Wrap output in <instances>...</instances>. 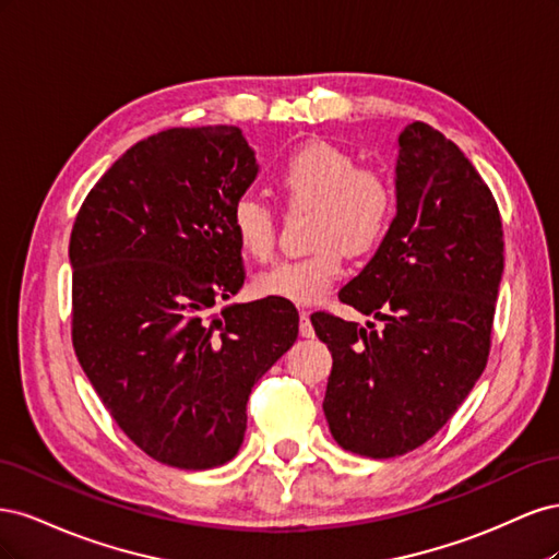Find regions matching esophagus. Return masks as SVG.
Returning a JSON list of instances; mask_svg holds the SVG:
<instances>
[{
    "mask_svg": "<svg viewBox=\"0 0 559 559\" xmlns=\"http://www.w3.org/2000/svg\"><path fill=\"white\" fill-rule=\"evenodd\" d=\"M298 317H300V324H298L300 335H302V337H312V335H314V329H312V321H310V312L300 310Z\"/></svg>",
    "mask_w": 559,
    "mask_h": 559,
    "instance_id": "34e87169",
    "label": "esophagus"
}]
</instances>
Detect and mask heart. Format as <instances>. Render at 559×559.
I'll use <instances>...</instances> for the list:
<instances>
[{
  "label": "heart",
  "instance_id": "obj_1",
  "mask_svg": "<svg viewBox=\"0 0 559 559\" xmlns=\"http://www.w3.org/2000/svg\"><path fill=\"white\" fill-rule=\"evenodd\" d=\"M275 189L292 210H310V247L300 259L273 265L257 277V292L312 306L345 273V251H373L396 212L394 181L380 167L359 165L349 151L310 142L275 173ZM230 228L245 257L267 263L277 247V218L257 195H240L230 207Z\"/></svg>",
  "mask_w": 559,
  "mask_h": 559
}]
</instances>
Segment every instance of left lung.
I'll return each instance as SVG.
<instances>
[{"instance_id": "8db88e82", "label": "left lung", "mask_w": 559, "mask_h": 559, "mask_svg": "<svg viewBox=\"0 0 559 559\" xmlns=\"http://www.w3.org/2000/svg\"><path fill=\"white\" fill-rule=\"evenodd\" d=\"M501 273L489 186L443 132L411 123L399 134L394 222L337 294L384 326L312 314L333 357L324 415L337 445L389 460L443 429L485 370Z\"/></svg>"}]
</instances>
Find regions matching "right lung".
<instances>
[{
	"mask_svg": "<svg viewBox=\"0 0 559 559\" xmlns=\"http://www.w3.org/2000/svg\"><path fill=\"white\" fill-rule=\"evenodd\" d=\"M257 173L240 128L163 130L109 167L72 228L76 359L121 431L167 466L230 462L253 382L298 337L289 300L212 312L245 284L230 207Z\"/></svg>",
	"mask_w": 559,
	"mask_h": 559,
	"instance_id": "add662e5",
	"label": "right lung"
}]
</instances>
